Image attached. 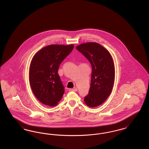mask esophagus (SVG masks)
I'll return each mask as SVG.
<instances>
[{
	"mask_svg": "<svg viewBox=\"0 0 149 149\" xmlns=\"http://www.w3.org/2000/svg\"><path fill=\"white\" fill-rule=\"evenodd\" d=\"M77 91H78V89L77 88H74L69 89V91H70V92H77Z\"/></svg>",
	"mask_w": 149,
	"mask_h": 149,
	"instance_id": "esophagus-1",
	"label": "esophagus"
}]
</instances>
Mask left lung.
Instances as JSON below:
<instances>
[{"label":"left lung","instance_id":"obj_1","mask_svg":"<svg viewBox=\"0 0 149 149\" xmlns=\"http://www.w3.org/2000/svg\"><path fill=\"white\" fill-rule=\"evenodd\" d=\"M76 48L89 61L92 67L91 87L84 97V102L90 107L99 106L109 96L113 86L112 57L108 51L97 43H82Z\"/></svg>","mask_w":149,"mask_h":149}]
</instances>
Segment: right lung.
Masks as SVG:
<instances>
[{
  "label": "right lung",
  "instance_id": "right-lung-1",
  "mask_svg": "<svg viewBox=\"0 0 149 149\" xmlns=\"http://www.w3.org/2000/svg\"><path fill=\"white\" fill-rule=\"evenodd\" d=\"M74 49V45H51L38 51L29 67V83L36 97L42 103L55 106L65 91L58 74L59 66Z\"/></svg>",
  "mask_w": 149,
  "mask_h": 149
}]
</instances>
